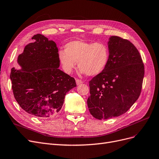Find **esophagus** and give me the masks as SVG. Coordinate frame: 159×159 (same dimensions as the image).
Instances as JSON below:
<instances>
[{
	"mask_svg": "<svg viewBox=\"0 0 159 159\" xmlns=\"http://www.w3.org/2000/svg\"><path fill=\"white\" fill-rule=\"evenodd\" d=\"M83 83V82L81 80H80V79H76V84H77V85H79V84Z\"/></svg>",
	"mask_w": 159,
	"mask_h": 159,
	"instance_id": "34e87169",
	"label": "esophagus"
}]
</instances>
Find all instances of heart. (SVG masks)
Wrapping results in <instances>:
<instances>
[{"mask_svg": "<svg viewBox=\"0 0 159 159\" xmlns=\"http://www.w3.org/2000/svg\"><path fill=\"white\" fill-rule=\"evenodd\" d=\"M57 56L66 73H71L77 62L81 73L96 76L103 72L107 67L109 50L108 46L103 43H92L76 40L65 45V51L60 50Z\"/></svg>", "mask_w": 159, "mask_h": 159, "instance_id": "b5f03b06", "label": "heart"}]
</instances>
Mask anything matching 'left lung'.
Listing matches in <instances>:
<instances>
[{"label":"left lung","instance_id":"8db88e82","mask_svg":"<svg viewBox=\"0 0 159 159\" xmlns=\"http://www.w3.org/2000/svg\"><path fill=\"white\" fill-rule=\"evenodd\" d=\"M107 44L108 64L89 82L87 100L90 114L99 120L125 113L138 99L144 76L142 57L132 43L111 36Z\"/></svg>","mask_w":159,"mask_h":159}]
</instances>
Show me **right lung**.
<instances>
[{
	"label": "right lung",
	"mask_w": 159,
	"mask_h": 159,
	"mask_svg": "<svg viewBox=\"0 0 159 159\" xmlns=\"http://www.w3.org/2000/svg\"><path fill=\"white\" fill-rule=\"evenodd\" d=\"M17 57L20 69H11L16 102L27 113L39 118L56 115L67 92L76 86L74 78L60 69L58 49L53 40L37 34Z\"/></svg>",
	"instance_id": "obj_1"
}]
</instances>
